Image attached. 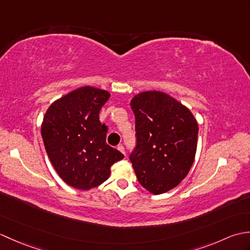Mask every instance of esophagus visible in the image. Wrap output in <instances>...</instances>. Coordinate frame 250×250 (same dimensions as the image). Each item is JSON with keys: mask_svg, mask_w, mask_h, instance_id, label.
<instances>
[{"mask_svg": "<svg viewBox=\"0 0 250 250\" xmlns=\"http://www.w3.org/2000/svg\"><path fill=\"white\" fill-rule=\"evenodd\" d=\"M117 149H118L120 152H122L124 153V155H125V147L122 146V145H118L117 146Z\"/></svg>", "mask_w": 250, "mask_h": 250, "instance_id": "esophagus-1", "label": "esophagus"}]
</instances>
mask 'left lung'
I'll return each mask as SVG.
<instances>
[{
  "mask_svg": "<svg viewBox=\"0 0 250 250\" xmlns=\"http://www.w3.org/2000/svg\"><path fill=\"white\" fill-rule=\"evenodd\" d=\"M137 144L130 160L136 178L152 194L166 193L187 176L198 145V121L188 107L151 90L131 100Z\"/></svg>",
  "mask_w": 250,
  "mask_h": 250,
  "instance_id": "obj_1",
  "label": "left lung"
}]
</instances>
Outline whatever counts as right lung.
<instances>
[{
  "label": "right lung",
  "mask_w": 250,
  "mask_h": 250,
  "mask_svg": "<svg viewBox=\"0 0 250 250\" xmlns=\"http://www.w3.org/2000/svg\"><path fill=\"white\" fill-rule=\"evenodd\" d=\"M109 97L106 90L81 87L56 100L44 115L41 132L47 155L63 182L75 189L98 187L125 158L106 144L107 126L99 119Z\"/></svg>",
  "instance_id": "1"
}]
</instances>
